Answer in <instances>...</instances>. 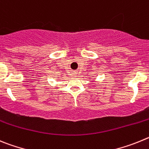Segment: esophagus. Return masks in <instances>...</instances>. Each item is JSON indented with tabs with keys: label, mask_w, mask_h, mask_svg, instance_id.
<instances>
[{
	"label": "esophagus",
	"mask_w": 149,
	"mask_h": 149,
	"mask_svg": "<svg viewBox=\"0 0 149 149\" xmlns=\"http://www.w3.org/2000/svg\"><path fill=\"white\" fill-rule=\"evenodd\" d=\"M72 75H73V76H77V72L73 71V72H72Z\"/></svg>",
	"instance_id": "34e87169"
}]
</instances>
